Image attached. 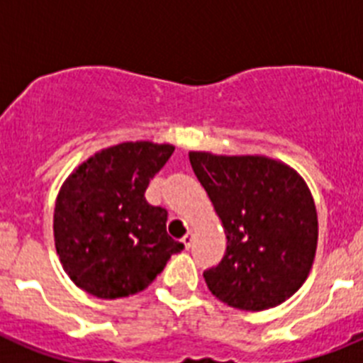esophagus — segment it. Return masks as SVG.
<instances>
[{"instance_id":"obj_1","label":"esophagus","mask_w":363,"mask_h":363,"mask_svg":"<svg viewBox=\"0 0 363 363\" xmlns=\"http://www.w3.org/2000/svg\"><path fill=\"white\" fill-rule=\"evenodd\" d=\"M182 243H184L185 249H191V243H192V233H187V234H185L184 238H182Z\"/></svg>"}]
</instances>
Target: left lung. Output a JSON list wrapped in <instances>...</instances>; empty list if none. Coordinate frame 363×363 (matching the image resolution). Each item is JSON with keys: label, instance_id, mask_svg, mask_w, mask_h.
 <instances>
[{"label": "left lung", "instance_id": "left-lung-1", "mask_svg": "<svg viewBox=\"0 0 363 363\" xmlns=\"http://www.w3.org/2000/svg\"><path fill=\"white\" fill-rule=\"evenodd\" d=\"M227 236L220 264L203 278L220 301L264 311L293 296L309 277L318 216L309 187L291 167L265 156L189 152Z\"/></svg>", "mask_w": 363, "mask_h": 363}]
</instances>
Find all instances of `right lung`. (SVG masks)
<instances>
[{"label": "right lung", "mask_w": 363, "mask_h": 363, "mask_svg": "<svg viewBox=\"0 0 363 363\" xmlns=\"http://www.w3.org/2000/svg\"><path fill=\"white\" fill-rule=\"evenodd\" d=\"M172 152L152 142L120 143L67 178L54 209V242L79 289L104 300L140 293L184 249L167 234V209L145 200Z\"/></svg>", "instance_id": "right-lung-1"}]
</instances>
